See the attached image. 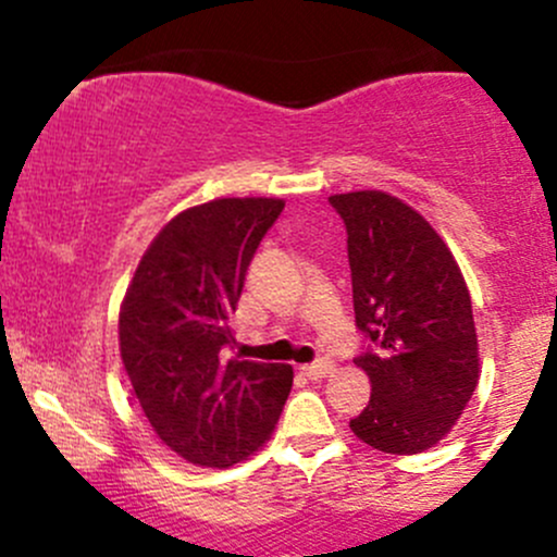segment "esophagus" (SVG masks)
<instances>
[{
    "instance_id": "esophagus-1",
    "label": "esophagus",
    "mask_w": 557,
    "mask_h": 557,
    "mask_svg": "<svg viewBox=\"0 0 557 557\" xmlns=\"http://www.w3.org/2000/svg\"><path fill=\"white\" fill-rule=\"evenodd\" d=\"M332 369H335V363L330 359H319L314 363H306V367H300V372H304L309 380H322V376L332 374Z\"/></svg>"
}]
</instances>
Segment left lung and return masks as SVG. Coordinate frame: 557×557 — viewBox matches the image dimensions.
<instances>
[{
	"instance_id": "left-lung-1",
	"label": "left lung",
	"mask_w": 557,
	"mask_h": 557,
	"mask_svg": "<svg viewBox=\"0 0 557 557\" xmlns=\"http://www.w3.org/2000/svg\"><path fill=\"white\" fill-rule=\"evenodd\" d=\"M348 233L356 363L372 398L350 430L411 456L437 445L476 389L479 350L463 274L430 222L382 190L330 196Z\"/></svg>"
}]
</instances>
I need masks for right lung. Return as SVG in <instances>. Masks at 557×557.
Wrapping results in <instances>:
<instances>
[{
	"instance_id": "1",
	"label": "right lung",
	"mask_w": 557,
	"mask_h": 557,
	"mask_svg": "<svg viewBox=\"0 0 557 557\" xmlns=\"http://www.w3.org/2000/svg\"><path fill=\"white\" fill-rule=\"evenodd\" d=\"M285 201L216 198L170 220L120 311V356L164 445L198 466L238 463L270 440L293 387L287 363L227 359L248 264Z\"/></svg>"
}]
</instances>
